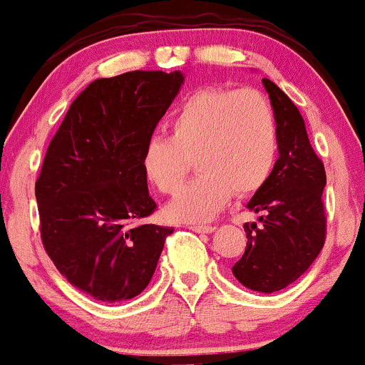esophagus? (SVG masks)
<instances>
[{
  "label": "esophagus",
  "instance_id": "34e87169",
  "mask_svg": "<svg viewBox=\"0 0 365 365\" xmlns=\"http://www.w3.org/2000/svg\"><path fill=\"white\" fill-rule=\"evenodd\" d=\"M190 230L197 232V234H212L216 227L214 225H191Z\"/></svg>",
  "mask_w": 365,
  "mask_h": 365
}]
</instances>
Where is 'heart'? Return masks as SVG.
I'll use <instances>...</instances> for the list:
<instances>
[{"instance_id": "obj_1", "label": "heart", "mask_w": 365, "mask_h": 365, "mask_svg": "<svg viewBox=\"0 0 365 365\" xmlns=\"http://www.w3.org/2000/svg\"><path fill=\"white\" fill-rule=\"evenodd\" d=\"M168 126L170 135H153L144 145L149 181L160 193L175 195L191 160L200 172L168 207L174 220H210L234 193L250 197L269 181L279 153V125L264 93L200 88L184 96Z\"/></svg>"}]
</instances>
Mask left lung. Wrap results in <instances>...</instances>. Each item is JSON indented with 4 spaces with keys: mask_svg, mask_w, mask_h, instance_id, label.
Returning a JSON list of instances; mask_svg holds the SVG:
<instances>
[{
    "mask_svg": "<svg viewBox=\"0 0 365 365\" xmlns=\"http://www.w3.org/2000/svg\"><path fill=\"white\" fill-rule=\"evenodd\" d=\"M264 86L279 125V158L247 204L260 223L244 225L246 251L232 272L244 287L272 294L299 279L325 244L327 175L299 108L272 81L264 78Z\"/></svg>",
    "mask_w": 365,
    "mask_h": 365,
    "instance_id": "8db88e82",
    "label": "left lung"
}]
</instances>
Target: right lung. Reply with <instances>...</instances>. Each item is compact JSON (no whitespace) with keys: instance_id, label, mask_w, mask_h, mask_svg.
Segmentation results:
<instances>
[{"instance_id":"right-lung-1","label":"right lung","mask_w":365,"mask_h":365,"mask_svg":"<svg viewBox=\"0 0 365 365\" xmlns=\"http://www.w3.org/2000/svg\"><path fill=\"white\" fill-rule=\"evenodd\" d=\"M182 84L181 71L96 78L71 101L35 182L40 237L56 269L84 294L119 302L140 294L174 227L156 210L142 153Z\"/></svg>"}]
</instances>
